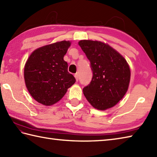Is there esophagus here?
<instances>
[{
	"mask_svg": "<svg viewBox=\"0 0 157 157\" xmlns=\"http://www.w3.org/2000/svg\"><path fill=\"white\" fill-rule=\"evenodd\" d=\"M74 76H75V79H76V81H78V78H79V76H78V73H75V74L74 75Z\"/></svg>",
	"mask_w": 157,
	"mask_h": 157,
	"instance_id": "esophagus-1",
	"label": "esophagus"
}]
</instances>
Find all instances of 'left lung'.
I'll use <instances>...</instances> for the list:
<instances>
[{
  "label": "left lung",
  "mask_w": 157,
  "mask_h": 157,
  "mask_svg": "<svg viewBox=\"0 0 157 157\" xmlns=\"http://www.w3.org/2000/svg\"><path fill=\"white\" fill-rule=\"evenodd\" d=\"M78 44L90 60L93 71L90 83L83 88L84 96L95 109L111 108L128 90L131 71L127 60L105 43L82 40Z\"/></svg>",
  "instance_id": "obj_1"
}]
</instances>
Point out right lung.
Returning a JSON list of instances; mask_svg holds the SVG:
<instances>
[{"label": "right lung", "mask_w": 157, "mask_h": 157, "mask_svg": "<svg viewBox=\"0 0 157 157\" xmlns=\"http://www.w3.org/2000/svg\"><path fill=\"white\" fill-rule=\"evenodd\" d=\"M70 45L69 41H62L43 46L27 60L24 72L26 86L38 103L46 106L54 105L75 82L63 59Z\"/></svg>", "instance_id": "add662e5"}]
</instances>
